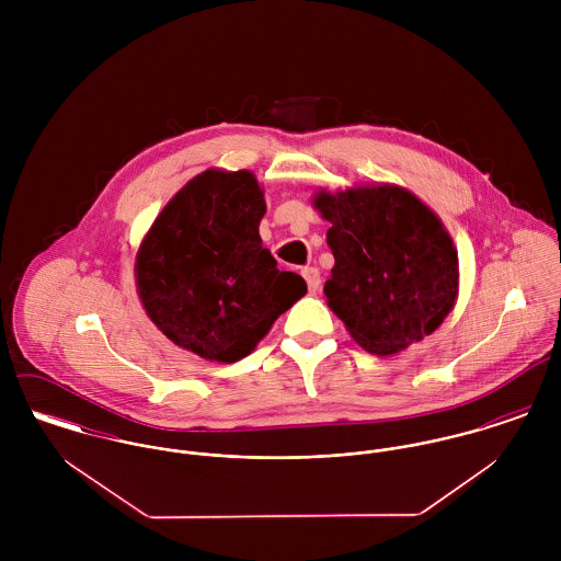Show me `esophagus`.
Segmentation results:
<instances>
[{"instance_id":"obj_1","label":"esophagus","mask_w":561,"mask_h":561,"mask_svg":"<svg viewBox=\"0 0 561 561\" xmlns=\"http://www.w3.org/2000/svg\"><path fill=\"white\" fill-rule=\"evenodd\" d=\"M302 276H305V280H307V285H309V291L311 294H318L321 289V274L318 267H305L302 270Z\"/></svg>"}]
</instances>
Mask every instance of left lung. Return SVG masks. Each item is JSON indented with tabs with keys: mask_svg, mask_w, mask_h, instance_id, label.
Here are the masks:
<instances>
[{
	"mask_svg": "<svg viewBox=\"0 0 561 561\" xmlns=\"http://www.w3.org/2000/svg\"><path fill=\"white\" fill-rule=\"evenodd\" d=\"M332 225L323 294L356 343L378 356L432 334L458 296V252L443 222L398 185L316 196Z\"/></svg>",
	"mask_w": 561,
	"mask_h": 561,
	"instance_id": "1",
	"label": "left lung"
}]
</instances>
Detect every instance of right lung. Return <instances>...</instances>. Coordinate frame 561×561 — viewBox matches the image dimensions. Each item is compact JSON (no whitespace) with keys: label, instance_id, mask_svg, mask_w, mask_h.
I'll use <instances>...</instances> for the list:
<instances>
[{"label":"right lung","instance_id":"1","mask_svg":"<svg viewBox=\"0 0 561 561\" xmlns=\"http://www.w3.org/2000/svg\"><path fill=\"white\" fill-rule=\"evenodd\" d=\"M263 190L248 170H205L161 209L140 245L136 280L151 321L176 345L218 363L248 356L307 294L259 236Z\"/></svg>","mask_w":561,"mask_h":561}]
</instances>
